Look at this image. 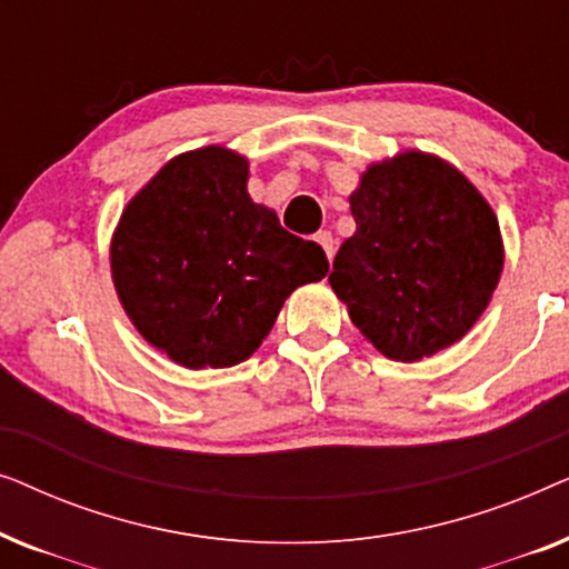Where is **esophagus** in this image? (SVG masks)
<instances>
[{"label":"esophagus","instance_id":"1","mask_svg":"<svg viewBox=\"0 0 569 569\" xmlns=\"http://www.w3.org/2000/svg\"><path fill=\"white\" fill-rule=\"evenodd\" d=\"M316 243H321V248H323L326 256H329V261H331V259H333V243H337L331 232H329V230L316 232Z\"/></svg>","mask_w":569,"mask_h":569}]
</instances>
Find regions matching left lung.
<instances>
[{
    "mask_svg": "<svg viewBox=\"0 0 569 569\" xmlns=\"http://www.w3.org/2000/svg\"><path fill=\"white\" fill-rule=\"evenodd\" d=\"M357 222L329 284L391 360L415 362L463 337L502 271L500 224L446 160L403 152L370 166L349 199Z\"/></svg>",
    "mask_w": 569,
    "mask_h": 569,
    "instance_id": "left-lung-1",
    "label": "left lung"
}]
</instances>
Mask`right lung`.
I'll list each match as a JSON object with an SVG mask.
<instances>
[{
	"label": "right lung",
	"mask_w": 569,
	"mask_h": 569,
	"mask_svg": "<svg viewBox=\"0 0 569 569\" xmlns=\"http://www.w3.org/2000/svg\"><path fill=\"white\" fill-rule=\"evenodd\" d=\"M224 147L178 154L129 201L111 243L119 300L183 368H232L259 349L295 287L329 271L323 248L246 191Z\"/></svg>",
	"instance_id": "add662e5"
}]
</instances>
